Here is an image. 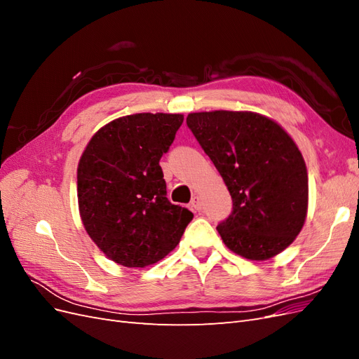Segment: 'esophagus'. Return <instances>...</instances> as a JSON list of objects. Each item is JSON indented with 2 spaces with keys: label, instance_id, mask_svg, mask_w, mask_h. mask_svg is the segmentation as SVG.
Wrapping results in <instances>:
<instances>
[{
  "label": "esophagus",
  "instance_id": "esophagus-1",
  "mask_svg": "<svg viewBox=\"0 0 359 359\" xmlns=\"http://www.w3.org/2000/svg\"><path fill=\"white\" fill-rule=\"evenodd\" d=\"M190 205H191V208H193L194 211H201V210H202V201H201L199 196H193Z\"/></svg>",
  "mask_w": 359,
  "mask_h": 359
}]
</instances>
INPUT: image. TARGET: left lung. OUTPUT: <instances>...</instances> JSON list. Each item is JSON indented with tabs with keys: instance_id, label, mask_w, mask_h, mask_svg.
Wrapping results in <instances>:
<instances>
[{
	"instance_id": "1",
	"label": "left lung",
	"mask_w": 359,
	"mask_h": 359,
	"mask_svg": "<svg viewBox=\"0 0 359 359\" xmlns=\"http://www.w3.org/2000/svg\"><path fill=\"white\" fill-rule=\"evenodd\" d=\"M187 126L229 190L233 210L217 226L250 260L287 248L306 223L309 175L293 139L274 119L248 111L189 114Z\"/></svg>"
}]
</instances>
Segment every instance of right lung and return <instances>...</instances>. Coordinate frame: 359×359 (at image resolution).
I'll return each instance as SVG.
<instances>
[{
    "mask_svg": "<svg viewBox=\"0 0 359 359\" xmlns=\"http://www.w3.org/2000/svg\"><path fill=\"white\" fill-rule=\"evenodd\" d=\"M181 114H133L107 123L83 149L78 203L86 233L115 264L153 265L180 244L193 212L166 198L158 161Z\"/></svg>",
    "mask_w": 359,
    "mask_h": 359,
    "instance_id": "add662e5",
    "label": "right lung"
}]
</instances>
